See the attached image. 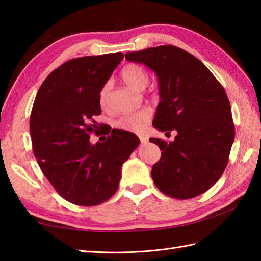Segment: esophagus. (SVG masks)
I'll use <instances>...</instances> for the list:
<instances>
[{
    "label": "esophagus",
    "mask_w": 261,
    "mask_h": 261,
    "mask_svg": "<svg viewBox=\"0 0 261 261\" xmlns=\"http://www.w3.org/2000/svg\"><path fill=\"white\" fill-rule=\"evenodd\" d=\"M139 139H140L141 143H147L149 140L148 137H146V136H139Z\"/></svg>",
    "instance_id": "34e87169"
}]
</instances>
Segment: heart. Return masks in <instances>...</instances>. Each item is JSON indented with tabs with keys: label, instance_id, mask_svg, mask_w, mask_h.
<instances>
[{
	"label": "heart",
	"instance_id": "obj_1",
	"mask_svg": "<svg viewBox=\"0 0 261 261\" xmlns=\"http://www.w3.org/2000/svg\"><path fill=\"white\" fill-rule=\"evenodd\" d=\"M121 79L127 86H130L135 90L142 91L149 83V75L147 70L139 65L129 64L121 70ZM111 93V83H105L103 87L99 91V104L101 107H107L109 102ZM152 118V112L150 109H142L137 112L122 115L121 118L115 122V126L120 130L136 132L139 134L146 129Z\"/></svg>",
	"mask_w": 261,
	"mask_h": 261
}]
</instances>
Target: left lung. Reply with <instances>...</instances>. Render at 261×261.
<instances>
[{"mask_svg":"<svg viewBox=\"0 0 261 261\" xmlns=\"http://www.w3.org/2000/svg\"><path fill=\"white\" fill-rule=\"evenodd\" d=\"M158 79L160 102L152 125L175 140L150 138L162 151L152 166L154 185L166 195L188 199L201 195L222 176L234 141L230 102L222 85L201 60L166 45L125 54Z\"/></svg>","mask_w":261,"mask_h":261,"instance_id":"left-lung-1","label":"left lung"}]
</instances>
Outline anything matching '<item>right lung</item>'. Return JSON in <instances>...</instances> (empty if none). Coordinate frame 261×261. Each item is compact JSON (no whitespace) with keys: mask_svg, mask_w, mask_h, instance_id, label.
<instances>
[{"mask_svg":"<svg viewBox=\"0 0 261 261\" xmlns=\"http://www.w3.org/2000/svg\"><path fill=\"white\" fill-rule=\"evenodd\" d=\"M122 53L70 59L43 81L33 103L30 134L35 157L60 196L94 206L114 195L121 167L139 146L129 131L113 129L92 145L101 114L99 91L123 59Z\"/></svg>","mask_w":261,"mask_h":261,"instance_id":"add662e5","label":"right lung"}]
</instances>
